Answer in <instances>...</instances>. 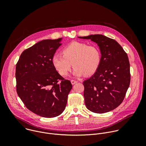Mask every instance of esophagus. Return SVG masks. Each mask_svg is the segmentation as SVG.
<instances>
[{"label":"esophagus","instance_id":"obj_1","mask_svg":"<svg viewBox=\"0 0 146 146\" xmlns=\"http://www.w3.org/2000/svg\"><path fill=\"white\" fill-rule=\"evenodd\" d=\"M77 82H78L77 81L74 80H71V83H72V85H74V84H76V83H77Z\"/></svg>","mask_w":146,"mask_h":146}]
</instances>
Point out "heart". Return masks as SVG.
Returning <instances> with one entry per match:
<instances>
[{"label":"heart","mask_w":146,"mask_h":146,"mask_svg":"<svg viewBox=\"0 0 146 146\" xmlns=\"http://www.w3.org/2000/svg\"><path fill=\"white\" fill-rule=\"evenodd\" d=\"M62 54H55L51 59L52 64L58 73L66 76L72 64L74 67L73 74L79 77L94 74L100 66L101 53L95 45L74 41L62 50Z\"/></svg>","instance_id":"b5f03b06"}]
</instances>
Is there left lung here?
Wrapping results in <instances>:
<instances>
[{"mask_svg": "<svg viewBox=\"0 0 146 146\" xmlns=\"http://www.w3.org/2000/svg\"><path fill=\"white\" fill-rule=\"evenodd\" d=\"M96 43L101 53L96 72L83 82L87 108L96 113H105L122 102L131 81L130 64L127 54L115 40L102 35L78 37Z\"/></svg>", "mask_w": 146, "mask_h": 146, "instance_id": "left-lung-1", "label": "left lung"}]
</instances>
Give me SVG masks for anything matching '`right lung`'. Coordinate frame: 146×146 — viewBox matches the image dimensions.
Listing matches in <instances>:
<instances>
[{
    "mask_svg": "<svg viewBox=\"0 0 146 146\" xmlns=\"http://www.w3.org/2000/svg\"><path fill=\"white\" fill-rule=\"evenodd\" d=\"M62 39L39 41L23 52L16 65L18 95L28 109L43 117L62 114L72 88L70 81L62 77L51 62Z\"/></svg>",
    "mask_w": 146,
    "mask_h": 146,
    "instance_id": "right-lung-1",
    "label": "right lung"
}]
</instances>
